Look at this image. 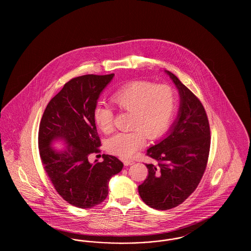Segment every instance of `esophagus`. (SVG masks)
I'll return each mask as SVG.
<instances>
[{"instance_id":"1","label":"esophagus","mask_w":251,"mask_h":251,"mask_svg":"<svg viewBox=\"0 0 251 251\" xmlns=\"http://www.w3.org/2000/svg\"><path fill=\"white\" fill-rule=\"evenodd\" d=\"M134 164V162L132 161V160H125L124 161V165L125 166H131V165H133Z\"/></svg>"}]
</instances>
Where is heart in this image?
<instances>
[{"mask_svg": "<svg viewBox=\"0 0 251 251\" xmlns=\"http://www.w3.org/2000/svg\"><path fill=\"white\" fill-rule=\"evenodd\" d=\"M112 102L131 113V131L119 132L107 142L108 151L123 159H130L146 141L155 139L167 131L177 103V94L167 84L133 82L116 90L111 96ZM94 120L100 131H113L114 112L103 103H97Z\"/></svg>", "mask_w": 251, "mask_h": 251, "instance_id": "obj_1", "label": "heart"}]
</instances>
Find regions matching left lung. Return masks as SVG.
I'll list each match as a JSON object with an SVG mask.
<instances>
[{
  "label": "left lung",
  "mask_w": 251,
  "mask_h": 251,
  "mask_svg": "<svg viewBox=\"0 0 251 251\" xmlns=\"http://www.w3.org/2000/svg\"><path fill=\"white\" fill-rule=\"evenodd\" d=\"M179 90L178 118L165 138L147 155L149 175L138 186L144 202L156 210H169L183 202L198 187L210 151V125L201 100L172 72L165 71Z\"/></svg>",
  "instance_id": "left-lung-1"
}]
</instances>
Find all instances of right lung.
<instances>
[{"label":"right lung","instance_id":"1","mask_svg":"<svg viewBox=\"0 0 251 251\" xmlns=\"http://www.w3.org/2000/svg\"><path fill=\"white\" fill-rule=\"evenodd\" d=\"M114 75L73 78L50 100L39 124L38 148L45 171L60 196L78 208L90 209L102 202L109 180L123 167L115 156L102 154L103 161L94 164L88 160L91 153L100 151L94 108ZM57 140L66 145L64 151L52 148Z\"/></svg>","mask_w":251,"mask_h":251}]
</instances>
